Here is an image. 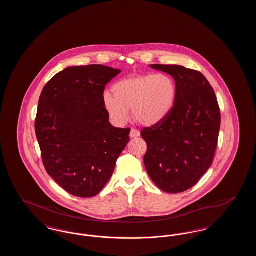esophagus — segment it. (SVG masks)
Segmentation results:
<instances>
[{"instance_id":"1","label":"esophagus","mask_w":256,"mask_h":256,"mask_svg":"<svg viewBox=\"0 0 256 256\" xmlns=\"http://www.w3.org/2000/svg\"><path fill=\"white\" fill-rule=\"evenodd\" d=\"M130 136L132 138H135V137H138V136H140V132H139L138 130H135V128H132V130H130Z\"/></svg>"}]
</instances>
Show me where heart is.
I'll list each match as a JSON object with an SVG mask.
<instances>
[{
  "mask_svg": "<svg viewBox=\"0 0 256 256\" xmlns=\"http://www.w3.org/2000/svg\"><path fill=\"white\" fill-rule=\"evenodd\" d=\"M112 92L104 94L102 104L113 122L124 124L132 108L136 121L152 126L162 121L172 108L176 86L165 74H146L122 78L112 86Z\"/></svg>",
  "mask_w": 256,
  "mask_h": 256,
  "instance_id": "1",
  "label": "heart"
}]
</instances>
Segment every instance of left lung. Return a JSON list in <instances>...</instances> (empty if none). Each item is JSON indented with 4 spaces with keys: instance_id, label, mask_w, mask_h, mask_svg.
I'll use <instances>...</instances> for the list:
<instances>
[{
    "instance_id": "obj_1",
    "label": "left lung",
    "mask_w": 256,
    "mask_h": 256,
    "mask_svg": "<svg viewBox=\"0 0 256 256\" xmlns=\"http://www.w3.org/2000/svg\"><path fill=\"white\" fill-rule=\"evenodd\" d=\"M150 67L174 78L176 98L162 121L141 132L148 146L144 164L159 189L182 193L196 185L213 162L220 126L219 104L198 71L180 65Z\"/></svg>"
}]
</instances>
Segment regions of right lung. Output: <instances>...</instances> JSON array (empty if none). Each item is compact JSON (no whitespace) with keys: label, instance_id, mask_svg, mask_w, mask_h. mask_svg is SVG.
Masks as SVG:
<instances>
[{"label":"right lung","instance_id":"1","mask_svg":"<svg viewBox=\"0 0 256 256\" xmlns=\"http://www.w3.org/2000/svg\"><path fill=\"white\" fill-rule=\"evenodd\" d=\"M120 73L97 64L68 67L42 90L36 119L42 161L71 195L98 194L130 141V128H114L102 104L106 86Z\"/></svg>","mask_w":256,"mask_h":256}]
</instances>
